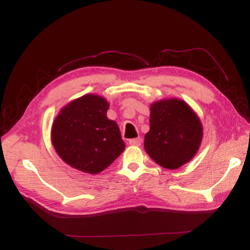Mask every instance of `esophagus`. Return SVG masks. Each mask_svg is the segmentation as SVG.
Wrapping results in <instances>:
<instances>
[{"mask_svg": "<svg viewBox=\"0 0 250 250\" xmlns=\"http://www.w3.org/2000/svg\"><path fill=\"white\" fill-rule=\"evenodd\" d=\"M141 142H142V139L140 138V137H138V138L130 139V140H129V145H130V146H139L141 145Z\"/></svg>", "mask_w": 250, "mask_h": 250, "instance_id": "1", "label": "esophagus"}]
</instances>
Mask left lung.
<instances>
[{
	"mask_svg": "<svg viewBox=\"0 0 250 250\" xmlns=\"http://www.w3.org/2000/svg\"><path fill=\"white\" fill-rule=\"evenodd\" d=\"M150 111V130L145 136L146 153L167 169L190 162L203 137L201 121L194 111L176 98L156 101Z\"/></svg>",
	"mask_w": 250,
	"mask_h": 250,
	"instance_id": "obj_1",
	"label": "left lung"
}]
</instances>
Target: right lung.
<instances>
[{
  "mask_svg": "<svg viewBox=\"0 0 250 250\" xmlns=\"http://www.w3.org/2000/svg\"><path fill=\"white\" fill-rule=\"evenodd\" d=\"M109 104L103 97L85 95L61 109L52 128L56 152L68 165L98 174L125 149L114 121L106 118Z\"/></svg>",
  "mask_w": 250,
  "mask_h": 250,
  "instance_id": "1",
  "label": "right lung"
}]
</instances>
